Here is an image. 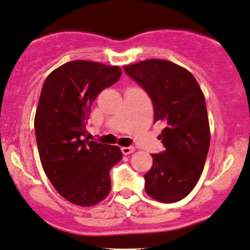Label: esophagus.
<instances>
[{"label":"esophagus","mask_w":250,"mask_h":250,"mask_svg":"<svg viewBox=\"0 0 250 250\" xmlns=\"http://www.w3.org/2000/svg\"><path fill=\"white\" fill-rule=\"evenodd\" d=\"M134 149L135 148H134L133 146H128V147H122V148H121V151H122L123 154H130V153H133Z\"/></svg>","instance_id":"1"}]
</instances>
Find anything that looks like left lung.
Returning a JSON list of instances; mask_svg holds the SVG:
<instances>
[{
  "label": "left lung",
  "mask_w": 250,
  "mask_h": 250,
  "mask_svg": "<svg viewBox=\"0 0 250 250\" xmlns=\"http://www.w3.org/2000/svg\"><path fill=\"white\" fill-rule=\"evenodd\" d=\"M147 92L154 122L165 128L158 136L165 151L152 154L145 190L165 204L182 200L200 178L209 148V125L200 86L190 72L165 60H147L123 67Z\"/></svg>",
  "instance_id": "left-lung-1"
}]
</instances>
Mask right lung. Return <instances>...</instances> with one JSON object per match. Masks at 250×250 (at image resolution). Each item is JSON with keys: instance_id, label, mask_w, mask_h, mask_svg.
Returning a JSON list of instances; mask_svg holds the SVG:
<instances>
[{"instance_id": "right-lung-1", "label": "right lung", "mask_w": 250, "mask_h": 250, "mask_svg": "<svg viewBox=\"0 0 250 250\" xmlns=\"http://www.w3.org/2000/svg\"><path fill=\"white\" fill-rule=\"evenodd\" d=\"M121 74L120 67L79 60L55 69L42 88L35 117L42 165L54 188L79 206L109 195L110 169L122 159L117 146L83 139L92 103Z\"/></svg>"}]
</instances>
